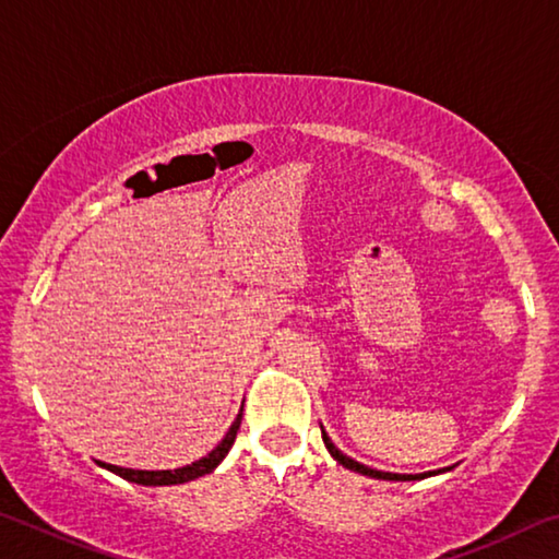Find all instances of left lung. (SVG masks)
<instances>
[{
	"label": "left lung",
	"mask_w": 559,
	"mask_h": 559,
	"mask_svg": "<svg viewBox=\"0 0 559 559\" xmlns=\"http://www.w3.org/2000/svg\"><path fill=\"white\" fill-rule=\"evenodd\" d=\"M323 429V427H320ZM323 441H325V449L330 451V456H333L340 466H345V468H349V471H355V473H362V476H370V478H382V480H419V478H427V476H437V473H441V471H429V473H386V471H374V468H370V466H365V463H357L355 459H349V456H345L343 451H340L333 441H330V437L328 433L323 431Z\"/></svg>",
	"instance_id": "8db88e82"
}]
</instances>
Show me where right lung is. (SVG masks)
Segmentation results:
<instances>
[{"mask_svg": "<svg viewBox=\"0 0 559 559\" xmlns=\"http://www.w3.org/2000/svg\"><path fill=\"white\" fill-rule=\"evenodd\" d=\"M243 412V406H241ZM241 412L236 414L234 424L226 431V437L216 443V447L202 456L200 461L189 463V466L182 468H175V471H135V468H122V466H112V463H103L96 461L100 468H106L110 473H116V476L130 480V484H140V486H177V484H187V480H194L200 476H206V473H212L219 463L224 461L226 453L234 447V439H236V431L241 427Z\"/></svg>", "mask_w": 559, "mask_h": 559, "instance_id": "right-lung-1", "label": "right lung"}]
</instances>
